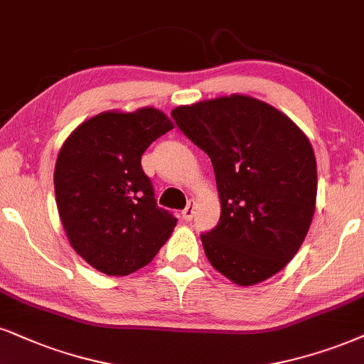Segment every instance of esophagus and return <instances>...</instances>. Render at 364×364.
<instances>
[{"label": "esophagus", "instance_id": "34e87169", "mask_svg": "<svg viewBox=\"0 0 364 364\" xmlns=\"http://www.w3.org/2000/svg\"><path fill=\"white\" fill-rule=\"evenodd\" d=\"M194 213H196V203H194V200H191V203L187 204V208L182 210V219H186V221H191V219L194 218Z\"/></svg>", "mask_w": 364, "mask_h": 364}]
</instances>
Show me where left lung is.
Listing matches in <instances>:
<instances>
[{
	"label": "left lung",
	"mask_w": 364,
	"mask_h": 364,
	"mask_svg": "<svg viewBox=\"0 0 364 364\" xmlns=\"http://www.w3.org/2000/svg\"><path fill=\"white\" fill-rule=\"evenodd\" d=\"M172 118L213 161L221 218L200 236L216 270L257 285L297 255L316 213L317 164L306 133L246 94L178 106Z\"/></svg>",
	"instance_id": "1"
}]
</instances>
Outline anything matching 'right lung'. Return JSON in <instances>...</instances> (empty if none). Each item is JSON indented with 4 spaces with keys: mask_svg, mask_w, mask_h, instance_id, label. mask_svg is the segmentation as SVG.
<instances>
[{
    "mask_svg": "<svg viewBox=\"0 0 364 364\" xmlns=\"http://www.w3.org/2000/svg\"><path fill=\"white\" fill-rule=\"evenodd\" d=\"M173 128L164 111H102L80 123L58 151L55 203L75 253L105 275L124 277L155 258L175 219L156 205L141 155Z\"/></svg>",
    "mask_w": 364,
    "mask_h": 364,
    "instance_id": "1",
    "label": "right lung"
}]
</instances>
